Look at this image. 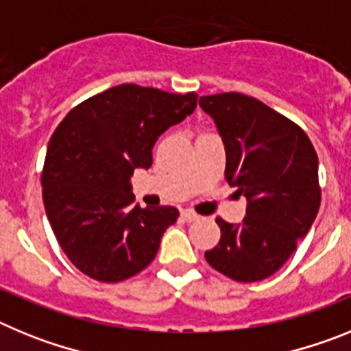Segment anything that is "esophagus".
<instances>
[{"mask_svg":"<svg viewBox=\"0 0 351 351\" xmlns=\"http://www.w3.org/2000/svg\"><path fill=\"white\" fill-rule=\"evenodd\" d=\"M181 218L184 219L186 223H191V221H195V219L200 218V216H198L197 213H193V210L186 209V210H182V213H181Z\"/></svg>","mask_w":351,"mask_h":351,"instance_id":"obj_1","label":"esophagus"}]
</instances>
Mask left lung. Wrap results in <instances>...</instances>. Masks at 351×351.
<instances>
[{
  "instance_id": "1",
  "label": "left lung",
  "mask_w": 351,
  "mask_h": 351,
  "mask_svg": "<svg viewBox=\"0 0 351 351\" xmlns=\"http://www.w3.org/2000/svg\"><path fill=\"white\" fill-rule=\"evenodd\" d=\"M226 151L225 179L247 198L241 225L216 218L221 239L206 251L210 267L239 283L280 271L320 209L318 156L302 128L253 96H202Z\"/></svg>"
}]
</instances>
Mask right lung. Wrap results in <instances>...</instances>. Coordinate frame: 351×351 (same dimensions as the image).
<instances>
[{
  "label": "right lung",
  "mask_w": 351,
  "mask_h": 351,
  "mask_svg": "<svg viewBox=\"0 0 351 351\" xmlns=\"http://www.w3.org/2000/svg\"><path fill=\"white\" fill-rule=\"evenodd\" d=\"M197 98L121 84L80 101L52 133L43 206L61 250L80 272L119 283L153 262L179 210L142 209L128 179L153 165L154 142L193 112Z\"/></svg>",
  "instance_id": "1"
}]
</instances>
